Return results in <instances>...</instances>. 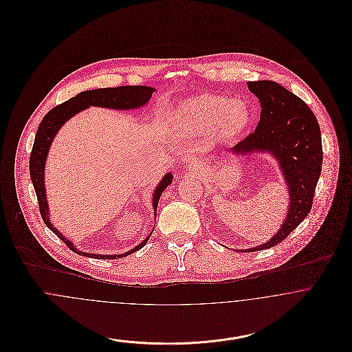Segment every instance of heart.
Masks as SVG:
<instances>
[{
    "label": "heart",
    "mask_w": 352,
    "mask_h": 352,
    "mask_svg": "<svg viewBox=\"0 0 352 352\" xmlns=\"http://www.w3.org/2000/svg\"><path fill=\"white\" fill-rule=\"evenodd\" d=\"M173 120L182 130L212 131L217 140L230 141L251 124L252 111L245 101L201 95L182 101L175 111Z\"/></svg>",
    "instance_id": "b5f03b06"
}]
</instances>
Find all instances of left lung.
Masks as SVG:
<instances>
[{
  "label": "left lung",
  "mask_w": 352,
  "mask_h": 352,
  "mask_svg": "<svg viewBox=\"0 0 352 352\" xmlns=\"http://www.w3.org/2000/svg\"><path fill=\"white\" fill-rule=\"evenodd\" d=\"M247 85L261 104L260 122L232 151L275 154L290 191V210L283 226L268 243L248 250L263 251L282 243L310 212L321 175L322 144L313 111L298 96L268 80L250 81Z\"/></svg>",
  "instance_id": "8db88e82"
}]
</instances>
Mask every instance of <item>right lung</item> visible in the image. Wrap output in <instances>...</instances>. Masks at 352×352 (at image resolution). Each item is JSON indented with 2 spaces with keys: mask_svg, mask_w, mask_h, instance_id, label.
<instances>
[{
  "mask_svg": "<svg viewBox=\"0 0 352 352\" xmlns=\"http://www.w3.org/2000/svg\"><path fill=\"white\" fill-rule=\"evenodd\" d=\"M154 88L151 87H145V85H134V87H116V88H100V89H94V91H84L78 95H76L74 98H72L70 100L65 101L56 107H54L51 111L46 113V116L43 118V120L41 122V126L36 131L35 135V142L32 146L31 151V157H30V175H31V180L36 192V198L39 203V211L41 215L46 223V226L50 229L52 233H55L72 251L77 252L80 254H85L88 257H96V258H119V257H124L129 256L133 252H137L141 250L149 240L151 234L134 250L130 252H126L123 254H91V253H84V252H78L73 244L66 240L50 222L49 219V207H47V201H46V190H45V164H46V158H47V153L50 149L51 142L56 134V131L59 130V127L69 119L72 118L74 113H77L81 109L88 108L89 105H96V107H107V108H115V109H130V108H137L141 107L144 104H146L148 100L151 99V95L154 94ZM172 183V175L168 173L162 182L158 184V187L154 191L153 195V207L154 211H157V204L161 198V194L164 192V190Z\"/></svg>",
  "mask_w": 352,
  "mask_h": 352,
  "instance_id": "obj_1",
  "label": "right lung"
}]
</instances>
